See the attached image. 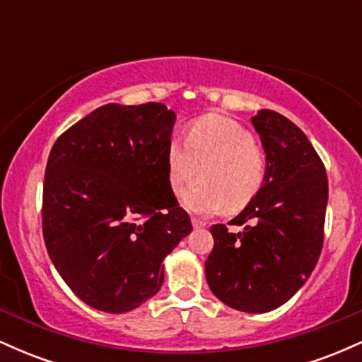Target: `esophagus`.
Wrapping results in <instances>:
<instances>
[{
  "instance_id": "1",
  "label": "esophagus",
  "mask_w": 362,
  "mask_h": 362,
  "mask_svg": "<svg viewBox=\"0 0 362 362\" xmlns=\"http://www.w3.org/2000/svg\"><path fill=\"white\" fill-rule=\"evenodd\" d=\"M192 226L195 228V230H199V228L206 226V221H202V219H199V218H192Z\"/></svg>"
}]
</instances>
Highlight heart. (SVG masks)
Masks as SVG:
<instances>
[{
  "label": "heart",
  "mask_w": 362,
  "mask_h": 362,
  "mask_svg": "<svg viewBox=\"0 0 362 362\" xmlns=\"http://www.w3.org/2000/svg\"><path fill=\"white\" fill-rule=\"evenodd\" d=\"M167 175L175 194L201 177L182 195V204L190 213L213 214L224 206L235 213L259 195L267 175V158L242 124L209 114L187 127L185 141H170Z\"/></svg>",
  "instance_id": "b5f03b06"
}]
</instances>
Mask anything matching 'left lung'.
<instances>
[{
    "label": "left lung",
    "mask_w": 362,
    "mask_h": 362,
    "mask_svg": "<svg viewBox=\"0 0 362 362\" xmlns=\"http://www.w3.org/2000/svg\"><path fill=\"white\" fill-rule=\"evenodd\" d=\"M267 175L262 190L231 219V233L211 226L214 248L206 279L224 305L248 313L279 308L305 284L323 247L328 180L323 161L305 132L284 115L259 110Z\"/></svg>",
    "instance_id": "8db88e82"
}]
</instances>
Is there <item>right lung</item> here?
<instances>
[{
    "instance_id": "obj_1",
    "label": "right lung",
    "mask_w": 362,
    "mask_h": 362,
    "mask_svg": "<svg viewBox=\"0 0 362 362\" xmlns=\"http://www.w3.org/2000/svg\"><path fill=\"white\" fill-rule=\"evenodd\" d=\"M173 124L163 103H107L54 143L42 194L45 248L91 308L124 313L155 296L163 259L192 231L168 184Z\"/></svg>"
}]
</instances>
